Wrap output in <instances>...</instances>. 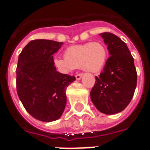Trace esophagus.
<instances>
[{"label": "esophagus", "mask_w": 150, "mask_h": 150, "mask_svg": "<svg viewBox=\"0 0 150 150\" xmlns=\"http://www.w3.org/2000/svg\"><path fill=\"white\" fill-rule=\"evenodd\" d=\"M82 76H83V74H81V73H80V74H77V75H75V79H76L77 80H79V79L82 78Z\"/></svg>", "instance_id": "1"}]
</instances>
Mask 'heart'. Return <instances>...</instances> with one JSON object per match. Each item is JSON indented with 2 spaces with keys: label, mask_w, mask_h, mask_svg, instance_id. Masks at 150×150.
<instances>
[{
  "label": "heart",
  "mask_w": 150,
  "mask_h": 150,
  "mask_svg": "<svg viewBox=\"0 0 150 150\" xmlns=\"http://www.w3.org/2000/svg\"><path fill=\"white\" fill-rule=\"evenodd\" d=\"M107 58L105 46L100 42H94L70 46L64 52V59L56 58L54 62L62 73H70L80 67L86 71L96 73L104 68Z\"/></svg>",
  "instance_id": "1"
}]
</instances>
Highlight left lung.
<instances>
[{
  "label": "left lung",
  "mask_w": 150,
  "mask_h": 150,
  "mask_svg": "<svg viewBox=\"0 0 150 150\" xmlns=\"http://www.w3.org/2000/svg\"><path fill=\"white\" fill-rule=\"evenodd\" d=\"M108 45L110 57L103 71L96 76V83L91 91V99L100 112L116 114L125 108L134 95L137 75L134 59L128 46L112 33H102Z\"/></svg>",
  "instance_id": "obj_1"
}]
</instances>
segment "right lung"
<instances>
[{"label": "right lung", "mask_w": 150, "mask_h": 150, "mask_svg": "<svg viewBox=\"0 0 150 150\" xmlns=\"http://www.w3.org/2000/svg\"><path fill=\"white\" fill-rule=\"evenodd\" d=\"M62 42L37 39L28 43L18 57L17 91L25 110L35 119L50 122L62 115L66 89L75 76L56 71L53 54Z\"/></svg>", "instance_id": "1"}]
</instances>
